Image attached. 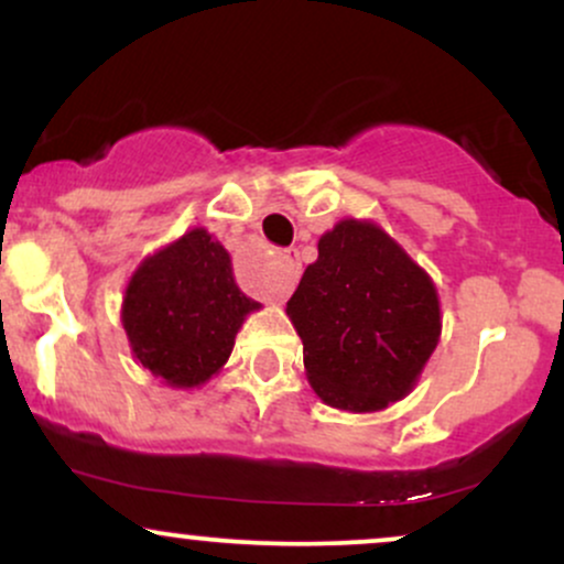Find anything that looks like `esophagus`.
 <instances>
[{"label": "esophagus", "instance_id": "34e87169", "mask_svg": "<svg viewBox=\"0 0 564 564\" xmlns=\"http://www.w3.org/2000/svg\"><path fill=\"white\" fill-rule=\"evenodd\" d=\"M281 257H283V273L278 275L273 281V286H270V296H273L275 302L286 300V296L291 294V289H294L296 281H300V273H302L300 251L286 249Z\"/></svg>", "mask_w": 564, "mask_h": 564}]
</instances>
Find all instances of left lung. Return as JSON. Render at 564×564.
<instances>
[{
  "instance_id": "8db88e82",
  "label": "left lung",
  "mask_w": 564,
  "mask_h": 564,
  "mask_svg": "<svg viewBox=\"0 0 564 564\" xmlns=\"http://www.w3.org/2000/svg\"><path fill=\"white\" fill-rule=\"evenodd\" d=\"M286 313L323 403L379 411L413 387L440 336L430 275L377 225L345 219L318 241Z\"/></svg>"
}]
</instances>
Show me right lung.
Masks as SVG:
<instances>
[{"instance_id":"right-lung-1","label":"right lung","mask_w":564,"mask_h":564,"mask_svg":"<svg viewBox=\"0 0 564 564\" xmlns=\"http://www.w3.org/2000/svg\"><path fill=\"white\" fill-rule=\"evenodd\" d=\"M257 307L238 289L228 251L196 228L140 264L121 321L148 371L172 387H198L223 368L243 315Z\"/></svg>"}]
</instances>
